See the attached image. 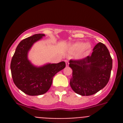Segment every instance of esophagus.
Here are the masks:
<instances>
[{"instance_id": "obj_1", "label": "esophagus", "mask_w": 123, "mask_h": 123, "mask_svg": "<svg viewBox=\"0 0 123 123\" xmlns=\"http://www.w3.org/2000/svg\"><path fill=\"white\" fill-rule=\"evenodd\" d=\"M65 63H66L67 67H68V66H69V61H68V60H65Z\"/></svg>"}]
</instances>
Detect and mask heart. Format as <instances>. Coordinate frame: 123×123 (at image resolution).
<instances>
[{"mask_svg":"<svg viewBox=\"0 0 123 123\" xmlns=\"http://www.w3.org/2000/svg\"><path fill=\"white\" fill-rule=\"evenodd\" d=\"M90 47H91V45L89 44H86L85 45L84 43L83 42H76L73 45H71V49L73 51H74V52H81L82 50H88L89 49Z\"/></svg>","mask_w":123,"mask_h":123,"instance_id":"heart-1","label":"heart"}]
</instances>
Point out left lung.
I'll use <instances>...</instances> for the list:
<instances>
[{"instance_id":"1","label":"left lung","mask_w":123,"mask_h":123,"mask_svg":"<svg viewBox=\"0 0 123 123\" xmlns=\"http://www.w3.org/2000/svg\"><path fill=\"white\" fill-rule=\"evenodd\" d=\"M73 74L70 86L76 94L89 96L96 94L107 84L112 69V58L108 49L98 42L91 56L79 60H70Z\"/></svg>"}]
</instances>
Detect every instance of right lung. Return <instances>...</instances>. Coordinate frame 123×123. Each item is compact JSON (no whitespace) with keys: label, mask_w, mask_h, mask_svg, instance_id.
Returning a JSON list of instances; mask_svg holds the SVG:
<instances>
[{"label":"right lung","mask_w":123,"mask_h":123,"mask_svg":"<svg viewBox=\"0 0 123 123\" xmlns=\"http://www.w3.org/2000/svg\"><path fill=\"white\" fill-rule=\"evenodd\" d=\"M44 36V34H37L22 40L11 61V73L14 84L27 95H39L46 93L55 74L66 67L65 62L47 64L39 68L34 67L29 62L27 58L28 51L34 42Z\"/></svg>","instance_id":"1"}]
</instances>
